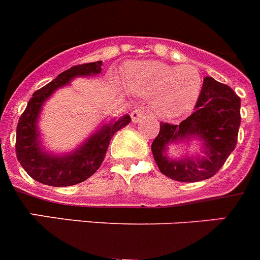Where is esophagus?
<instances>
[{
  "mask_svg": "<svg viewBox=\"0 0 260 260\" xmlns=\"http://www.w3.org/2000/svg\"><path fill=\"white\" fill-rule=\"evenodd\" d=\"M145 115H146V111H145L144 109H135V110L132 111V114H131V116H132V122L137 123L138 120Z\"/></svg>",
  "mask_w": 260,
  "mask_h": 260,
  "instance_id": "obj_1",
  "label": "esophagus"
}]
</instances>
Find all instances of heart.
Segmentation results:
<instances>
[{
    "label": "heart",
    "mask_w": 260,
    "mask_h": 260,
    "mask_svg": "<svg viewBox=\"0 0 260 260\" xmlns=\"http://www.w3.org/2000/svg\"><path fill=\"white\" fill-rule=\"evenodd\" d=\"M125 79L137 94L152 96L155 114L164 119L179 118L192 110L203 88L201 74L193 65L133 62L125 69Z\"/></svg>",
    "instance_id": "1"
}]
</instances>
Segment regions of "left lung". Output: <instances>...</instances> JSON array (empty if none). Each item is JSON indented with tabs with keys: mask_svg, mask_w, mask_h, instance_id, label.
<instances>
[{
	"mask_svg": "<svg viewBox=\"0 0 260 260\" xmlns=\"http://www.w3.org/2000/svg\"><path fill=\"white\" fill-rule=\"evenodd\" d=\"M240 97L227 84L204 78L193 113L179 124L160 123L159 135L151 145L155 163L164 176L178 182H198L214 176L237 144L241 115ZM200 137L206 154L199 158L177 160L166 155L172 142Z\"/></svg>",
	"mask_w": 260,
	"mask_h": 260,
	"instance_id": "1",
	"label": "left lung"
}]
</instances>
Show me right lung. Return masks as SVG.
Returning a JSON list of instances; mask_svg holds the SVG:
<instances>
[{
	"instance_id": "right-lung-1",
	"label": "right lung",
	"mask_w": 260,
	"mask_h": 260,
	"mask_svg": "<svg viewBox=\"0 0 260 260\" xmlns=\"http://www.w3.org/2000/svg\"><path fill=\"white\" fill-rule=\"evenodd\" d=\"M103 61L74 65L59 74L52 82L37 89L30 97L25 110L19 118L16 127V157L26 173L43 185L64 187L86 181L101 167L114 133L124 128L131 122V116L124 115L116 122L103 125L101 129L74 152L64 156H55L43 151L37 141V118L43 103L60 87L69 83L78 75L101 73Z\"/></svg>"
}]
</instances>
